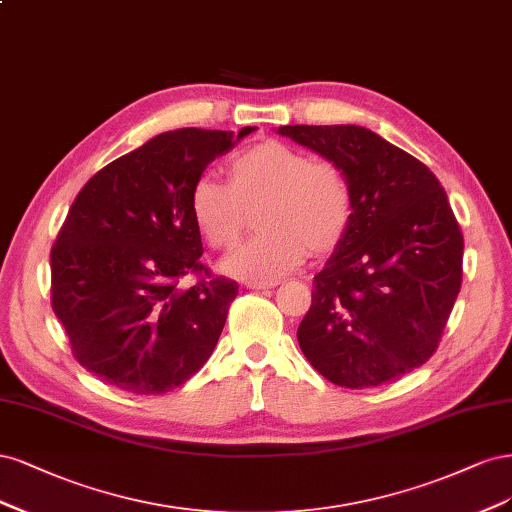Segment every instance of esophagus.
Returning <instances> with one entry per match:
<instances>
[{
	"label": "esophagus",
	"mask_w": 512,
	"mask_h": 512,
	"mask_svg": "<svg viewBox=\"0 0 512 512\" xmlns=\"http://www.w3.org/2000/svg\"><path fill=\"white\" fill-rule=\"evenodd\" d=\"M244 287L251 291H259V289H272V287H276V283L274 280H246Z\"/></svg>",
	"instance_id": "esophagus-1"
}]
</instances>
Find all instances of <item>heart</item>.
<instances>
[{
    "label": "heart",
    "instance_id": "obj_1",
    "mask_svg": "<svg viewBox=\"0 0 512 512\" xmlns=\"http://www.w3.org/2000/svg\"><path fill=\"white\" fill-rule=\"evenodd\" d=\"M261 201V232L223 261L244 280H272L295 270L306 253L338 249L355 217V195L346 174L315 161L302 148L261 140L227 163V185L200 176L189 189V214L212 249H232L242 236L246 208Z\"/></svg>",
    "mask_w": 512,
    "mask_h": 512
}]
</instances>
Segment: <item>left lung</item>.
Instances as JSON below:
<instances>
[{"label": "left lung", "instance_id": "1", "mask_svg": "<svg viewBox=\"0 0 512 512\" xmlns=\"http://www.w3.org/2000/svg\"><path fill=\"white\" fill-rule=\"evenodd\" d=\"M338 166L353 187L349 234L312 283L298 327L329 383L368 389L423 366L438 349L461 287L464 236L438 178L359 125H283Z\"/></svg>", "mask_w": 512, "mask_h": 512}]
</instances>
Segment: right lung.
<instances>
[{"mask_svg":"<svg viewBox=\"0 0 512 512\" xmlns=\"http://www.w3.org/2000/svg\"><path fill=\"white\" fill-rule=\"evenodd\" d=\"M253 129L166 131L76 195L51 251V302L76 361L100 381L166 393L212 355L238 285L202 263L189 189ZM191 273L198 283L185 286Z\"/></svg>","mask_w":512,"mask_h":512,"instance_id":"right-lung-1","label":"right lung"}]
</instances>
